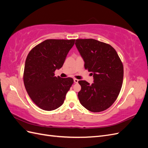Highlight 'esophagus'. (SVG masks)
<instances>
[{
    "label": "esophagus",
    "mask_w": 148,
    "mask_h": 148,
    "mask_svg": "<svg viewBox=\"0 0 148 148\" xmlns=\"http://www.w3.org/2000/svg\"><path fill=\"white\" fill-rule=\"evenodd\" d=\"M78 81H79V80H78V79H77V78H75V79H74V82H75V83H78Z\"/></svg>",
    "instance_id": "esophagus-1"
}]
</instances>
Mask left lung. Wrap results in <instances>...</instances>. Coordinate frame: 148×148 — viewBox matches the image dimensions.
I'll return each mask as SVG.
<instances>
[{
  "label": "left lung",
  "mask_w": 148,
  "mask_h": 148,
  "mask_svg": "<svg viewBox=\"0 0 148 148\" xmlns=\"http://www.w3.org/2000/svg\"><path fill=\"white\" fill-rule=\"evenodd\" d=\"M75 45L84 61V68L93 74L90 84L79 80L78 94L81 104L92 112H100L112 105L123 84V65L115 49L94 39H77Z\"/></svg>",
  "instance_id": "obj_1"
}]
</instances>
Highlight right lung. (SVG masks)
Listing matches in <instances>:
<instances>
[{
	"instance_id": "add662e5",
	"label": "right lung",
	"mask_w": 148,
	"mask_h": 148,
	"mask_svg": "<svg viewBox=\"0 0 148 148\" xmlns=\"http://www.w3.org/2000/svg\"><path fill=\"white\" fill-rule=\"evenodd\" d=\"M75 39H47L29 51L25 61L23 82L26 90L40 109L51 111L60 107L73 83L72 78L56 77Z\"/></svg>"
}]
</instances>
